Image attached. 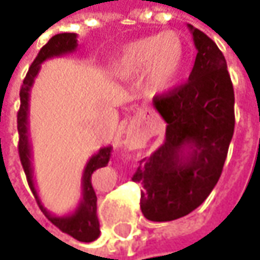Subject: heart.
<instances>
[{
  "instance_id": "b5f03b06",
  "label": "heart",
  "mask_w": 260,
  "mask_h": 260,
  "mask_svg": "<svg viewBox=\"0 0 260 260\" xmlns=\"http://www.w3.org/2000/svg\"><path fill=\"white\" fill-rule=\"evenodd\" d=\"M186 65L182 37L175 31L146 36L125 45L113 62V74L120 81L143 74L142 85L147 95L164 96L178 86Z\"/></svg>"
}]
</instances>
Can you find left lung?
Masks as SVG:
<instances>
[{
  "label": "left lung",
  "instance_id": "8db88e82",
  "mask_svg": "<svg viewBox=\"0 0 260 260\" xmlns=\"http://www.w3.org/2000/svg\"><path fill=\"white\" fill-rule=\"evenodd\" d=\"M197 57L188 82L153 98L165 120V142L145 157L132 181L142 185L147 220L172 221L194 211L221 175L235 132V91L221 50L188 24Z\"/></svg>",
  "mask_w": 260,
  "mask_h": 260
}]
</instances>
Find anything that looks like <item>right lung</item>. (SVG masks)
I'll list each match as a JSON object with an SVG mask.
<instances>
[{"instance_id": "add662e5", "label": "right lung", "mask_w": 260, "mask_h": 260, "mask_svg": "<svg viewBox=\"0 0 260 260\" xmlns=\"http://www.w3.org/2000/svg\"><path fill=\"white\" fill-rule=\"evenodd\" d=\"M78 47V35L76 33H60L53 36L47 43H46L39 55L35 59V62L28 68V72L23 81V85L20 89V111L17 114V128H18V153L20 160L24 169L27 181L30 185V189L36 197V201L43 211V214L53 223V224L62 230L66 235L72 236L74 239L79 242H94L100 236V221L96 217V195L92 188V174L96 169L104 168L108 165L110 155H111V146L101 147L95 155L89 157L84 175H82V198L76 210L72 214L68 215H55L50 211H47L45 205L42 204V200L37 194L35 184V175H33V155H31V143H30V136H28V107H30V91L35 84L36 76L39 75V71L42 68V63L52 59L56 56H63L68 53L75 52Z\"/></svg>"}]
</instances>
